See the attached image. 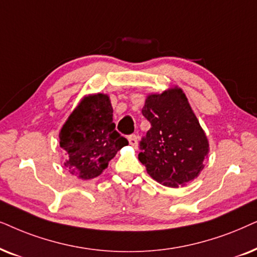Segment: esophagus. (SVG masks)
<instances>
[{
  "mask_svg": "<svg viewBox=\"0 0 257 257\" xmlns=\"http://www.w3.org/2000/svg\"><path fill=\"white\" fill-rule=\"evenodd\" d=\"M128 141L129 145L133 147H138V136L136 135H129L128 136Z\"/></svg>",
  "mask_w": 257,
  "mask_h": 257,
  "instance_id": "esophagus-1",
  "label": "esophagus"
}]
</instances>
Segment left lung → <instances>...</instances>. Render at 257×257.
Segmentation results:
<instances>
[{"instance_id":"1","label":"left lung","mask_w":257,"mask_h":257,"mask_svg":"<svg viewBox=\"0 0 257 257\" xmlns=\"http://www.w3.org/2000/svg\"><path fill=\"white\" fill-rule=\"evenodd\" d=\"M142 115L152 124L140 142L139 160L147 173L172 188L196 179L204 168L209 143L182 89L148 95Z\"/></svg>"}]
</instances>
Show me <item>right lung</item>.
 <instances>
[{"label":"right lung","mask_w":257,"mask_h":257,"mask_svg":"<svg viewBox=\"0 0 257 257\" xmlns=\"http://www.w3.org/2000/svg\"><path fill=\"white\" fill-rule=\"evenodd\" d=\"M60 147L66 150L64 167L82 180L100 175L116 153L128 145L115 131L109 96H85L60 132Z\"/></svg>","instance_id":"1"}]
</instances>
